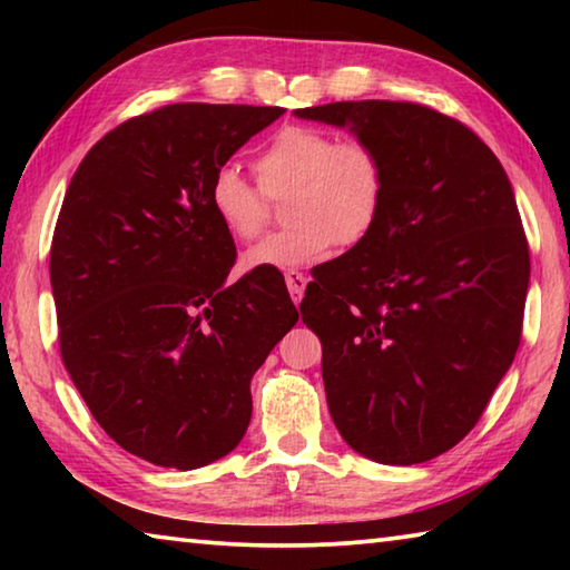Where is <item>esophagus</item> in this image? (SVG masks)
<instances>
[{"mask_svg": "<svg viewBox=\"0 0 570 570\" xmlns=\"http://www.w3.org/2000/svg\"><path fill=\"white\" fill-rule=\"evenodd\" d=\"M286 286H288V294H292L294 304H298L304 298V288L308 284V278L302 272H286Z\"/></svg>", "mask_w": 570, "mask_h": 570, "instance_id": "obj_1", "label": "esophagus"}]
</instances>
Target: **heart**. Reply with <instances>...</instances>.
Here are the masks:
<instances>
[{"label":"heart","mask_w":570,"mask_h":570,"mask_svg":"<svg viewBox=\"0 0 570 570\" xmlns=\"http://www.w3.org/2000/svg\"><path fill=\"white\" fill-rule=\"evenodd\" d=\"M256 180L236 168L216 170L208 188L210 210L230 236L250 240L268 218V198H284L292 224L240 256L244 272H296L344 248L362 244L382 216L387 168L380 150L364 140H336L314 125H286L254 158Z\"/></svg>","instance_id":"heart-1"}]
</instances>
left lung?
Instances as JSON below:
<instances>
[{
	"label": "left lung",
	"mask_w": 570,
	"mask_h": 570,
	"mask_svg": "<svg viewBox=\"0 0 570 570\" xmlns=\"http://www.w3.org/2000/svg\"><path fill=\"white\" fill-rule=\"evenodd\" d=\"M380 150L377 226L306 288L332 420L382 465H417L475 428L513 364L530 278L528 240L495 153L417 102L294 110Z\"/></svg>",
	"instance_id": "1"
}]
</instances>
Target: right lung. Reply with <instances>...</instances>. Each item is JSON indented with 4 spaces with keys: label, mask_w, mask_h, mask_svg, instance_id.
Listing matches in <instances>:
<instances>
[{
    "label": "right lung",
    "mask_w": 570,
    "mask_h": 570,
    "mask_svg": "<svg viewBox=\"0 0 570 570\" xmlns=\"http://www.w3.org/2000/svg\"><path fill=\"white\" fill-rule=\"evenodd\" d=\"M284 108L178 102L95 142L65 193L50 282L60 354L130 455L196 470L250 422V377L298 320L274 268L236 262L210 210L216 170Z\"/></svg>",
    "instance_id": "1"
}]
</instances>
